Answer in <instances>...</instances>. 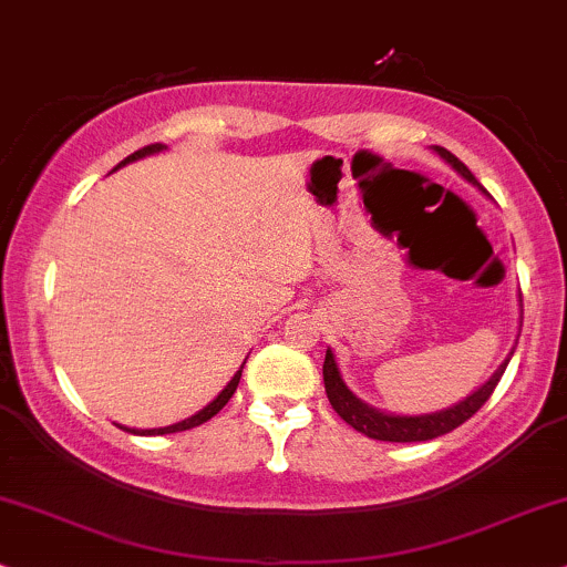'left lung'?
Instances as JSON below:
<instances>
[{"label": "left lung", "instance_id": "obj_1", "mask_svg": "<svg viewBox=\"0 0 567 567\" xmlns=\"http://www.w3.org/2000/svg\"><path fill=\"white\" fill-rule=\"evenodd\" d=\"M433 150H436L439 155H442L446 163H450L465 181L481 186L476 176L467 171L465 163H460V159L454 157L450 150H444V146H433ZM513 352H509V358H513ZM509 358L502 362V365L497 368V373H494L492 379H488L478 391H473L471 396H465V400L460 404H454V408L431 412V415H410V417L408 415H386V412H379V410L368 408V404H362L358 396L347 389V383L341 381V373L337 368V360H333L331 349H326L323 381H326V394H328V402H331V408L337 410L354 431L365 433V436H370V439H379V442H429V439L444 436V433L454 431L457 425H463L467 417H473L481 408H484L488 396H492L494 389H497V383L502 379V373H505Z\"/></svg>", "mask_w": 567, "mask_h": 567}]
</instances>
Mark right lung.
Listing matches in <instances>:
<instances>
[{
    "instance_id": "right-lung-1",
    "label": "right lung",
    "mask_w": 567,
    "mask_h": 567,
    "mask_svg": "<svg viewBox=\"0 0 567 567\" xmlns=\"http://www.w3.org/2000/svg\"><path fill=\"white\" fill-rule=\"evenodd\" d=\"M159 150H165L163 144H150V146H144V150H138V152H134V155H128L123 159L121 165H125V163H134V159H138V157H146V155H155V152H159ZM117 165V167H121ZM244 368V365H241ZM239 379H241V370H236V375L234 379H230V383L226 389L220 391L218 396H215L213 402L207 404L205 410H199L197 415H192V417H186V421H181V423H173V425H165V429H150V431H131V433H142V436H163V433H176V431H188V429H194V425H202V423H207L209 417L213 415H218V412L226 408V402L230 400V396H234V391H236V386H239ZM128 431V429H125Z\"/></svg>"
}]
</instances>
